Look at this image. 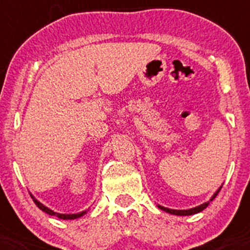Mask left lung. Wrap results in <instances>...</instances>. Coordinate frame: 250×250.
I'll list each match as a JSON object with an SVG mask.
<instances>
[{
  "instance_id": "obj_1",
  "label": "left lung",
  "mask_w": 250,
  "mask_h": 250,
  "mask_svg": "<svg viewBox=\"0 0 250 250\" xmlns=\"http://www.w3.org/2000/svg\"><path fill=\"white\" fill-rule=\"evenodd\" d=\"M219 190H220V189H219ZM219 190H218V191L215 192L214 195H213V197L209 200V201H212L213 199H215V196H217V195H218V192H219ZM209 201L206 202V203H203V205L197 206V207H195V208H191V209H182V210H179V209H169V208L163 207V206H159V208H160V209L165 210V212L171 213V214H174V215H191V214H196V213L201 212V210L205 209V208H207V206L209 205Z\"/></svg>"
}]
</instances>
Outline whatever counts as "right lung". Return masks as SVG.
<instances>
[{"label":"right lung","instance_id":"add662e5","mask_svg":"<svg viewBox=\"0 0 250 250\" xmlns=\"http://www.w3.org/2000/svg\"><path fill=\"white\" fill-rule=\"evenodd\" d=\"M31 197H32L33 202L36 203V206H37V207L40 208V209H42L43 212L48 213L49 215H55V217L60 218V219H66V220H68V219H69V220H71V219H77V218L82 217V215H84V214H85V213H86V210H84V212L77 213V214H60V213H56V212H54V210L49 209V208L45 207L44 205H42V203H41L40 201H37V200H36L35 197L32 196V195H31Z\"/></svg>","mask_w":250,"mask_h":250}]
</instances>
